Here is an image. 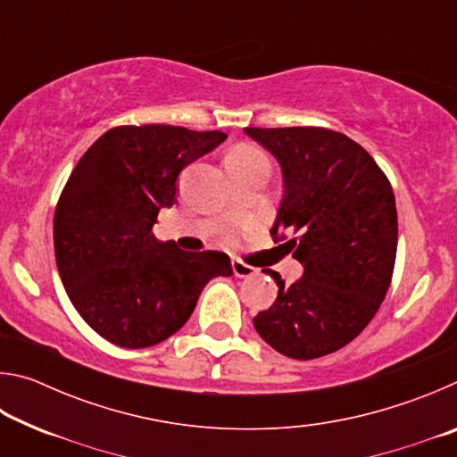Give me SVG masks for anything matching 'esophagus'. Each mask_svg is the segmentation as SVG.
<instances>
[{"instance_id": "34e87169", "label": "esophagus", "mask_w": 457, "mask_h": 457, "mask_svg": "<svg viewBox=\"0 0 457 457\" xmlns=\"http://www.w3.org/2000/svg\"><path fill=\"white\" fill-rule=\"evenodd\" d=\"M231 270H234V274L237 278H250L258 272L256 268L250 266V264H244L242 260H231Z\"/></svg>"}]
</instances>
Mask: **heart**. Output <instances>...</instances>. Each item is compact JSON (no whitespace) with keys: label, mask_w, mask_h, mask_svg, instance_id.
Masks as SVG:
<instances>
[{"label":"heart","mask_w":457,"mask_h":457,"mask_svg":"<svg viewBox=\"0 0 457 457\" xmlns=\"http://www.w3.org/2000/svg\"><path fill=\"white\" fill-rule=\"evenodd\" d=\"M228 159H239V161H253V159H266L264 153H262L260 149H256V146H247V145H242L237 146V149L231 151L228 154Z\"/></svg>","instance_id":"obj_1"}]
</instances>
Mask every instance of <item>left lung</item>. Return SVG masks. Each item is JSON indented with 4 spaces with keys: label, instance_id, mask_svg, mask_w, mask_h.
I'll use <instances>...</instances> for the list:
<instances>
[{
    "label": "left lung",
    "instance_id": "left-lung-1",
    "mask_svg": "<svg viewBox=\"0 0 457 457\" xmlns=\"http://www.w3.org/2000/svg\"><path fill=\"white\" fill-rule=\"evenodd\" d=\"M282 169V201L270 234L286 239L304 268L253 319L278 353L308 361L330 354L373 320L389 290L397 253V207L373 157L343 133L319 127L244 129Z\"/></svg>",
    "mask_w": 457,
    "mask_h": 457
}]
</instances>
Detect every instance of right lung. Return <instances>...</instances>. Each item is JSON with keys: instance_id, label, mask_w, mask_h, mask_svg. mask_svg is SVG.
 I'll return each mask as SVG.
<instances>
[{"instance_id": "add662e5", "label": "right lung", "mask_w": 457, "mask_h": 457, "mask_svg": "<svg viewBox=\"0 0 457 457\" xmlns=\"http://www.w3.org/2000/svg\"><path fill=\"white\" fill-rule=\"evenodd\" d=\"M220 130L117 127L82 154L54 213V250L68 298L92 330L145 349L189 320L205 284L231 276L223 252H183L153 226L177 201L185 167L226 141Z\"/></svg>"}]
</instances>
